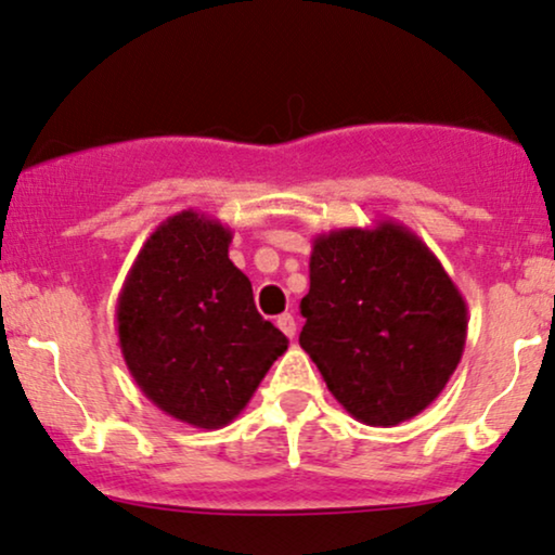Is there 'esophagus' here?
Listing matches in <instances>:
<instances>
[{
  "mask_svg": "<svg viewBox=\"0 0 555 555\" xmlns=\"http://www.w3.org/2000/svg\"><path fill=\"white\" fill-rule=\"evenodd\" d=\"M276 325H279V328H282L284 336L295 338V333H297V320H295V315H292V312H284V315H279Z\"/></svg>",
  "mask_w": 555,
  "mask_h": 555,
  "instance_id": "obj_1",
  "label": "esophagus"
}]
</instances>
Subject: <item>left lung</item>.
<instances>
[{"label":"left lung","instance_id":"8db88e82","mask_svg":"<svg viewBox=\"0 0 555 555\" xmlns=\"http://www.w3.org/2000/svg\"><path fill=\"white\" fill-rule=\"evenodd\" d=\"M299 346L366 426L418 416L457 370L468 305L409 227L383 219L312 240Z\"/></svg>","mask_w":555,"mask_h":555}]
</instances>
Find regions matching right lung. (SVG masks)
<instances>
[{"instance_id": "right-lung-1", "label": "right lung", "mask_w": 555, "mask_h": 555, "mask_svg": "<svg viewBox=\"0 0 555 555\" xmlns=\"http://www.w3.org/2000/svg\"><path fill=\"white\" fill-rule=\"evenodd\" d=\"M230 243V227L202 211L168 217L146 237L116 305L133 383L196 429L235 422L289 346L258 315L250 279L227 256Z\"/></svg>"}]
</instances>
